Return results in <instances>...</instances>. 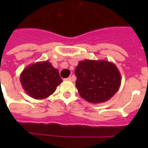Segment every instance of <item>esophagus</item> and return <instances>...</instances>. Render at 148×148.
Returning <instances> with one entry per match:
<instances>
[{
  "mask_svg": "<svg viewBox=\"0 0 148 148\" xmlns=\"http://www.w3.org/2000/svg\"><path fill=\"white\" fill-rule=\"evenodd\" d=\"M67 80L70 81H74L76 80V77L74 76V75H72V76H70L68 78H67Z\"/></svg>",
  "mask_w": 148,
  "mask_h": 148,
  "instance_id": "esophagus-1",
  "label": "esophagus"
}]
</instances>
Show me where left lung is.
Listing matches in <instances>:
<instances>
[{"label": "left lung", "instance_id": "left-lung-1", "mask_svg": "<svg viewBox=\"0 0 148 148\" xmlns=\"http://www.w3.org/2000/svg\"><path fill=\"white\" fill-rule=\"evenodd\" d=\"M74 73L79 95L92 103L110 100L119 90L121 83L117 66L105 60H81Z\"/></svg>", "mask_w": 148, "mask_h": 148}]
</instances>
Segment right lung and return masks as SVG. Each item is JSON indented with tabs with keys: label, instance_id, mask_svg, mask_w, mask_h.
Here are the masks:
<instances>
[{
	"label": "right lung",
	"instance_id": "right-lung-1",
	"mask_svg": "<svg viewBox=\"0 0 148 148\" xmlns=\"http://www.w3.org/2000/svg\"><path fill=\"white\" fill-rule=\"evenodd\" d=\"M20 81L24 91L34 99L49 97L62 82L58 70L49 61H40L28 65L21 72Z\"/></svg>",
	"mask_w": 148,
	"mask_h": 148
}]
</instances>
